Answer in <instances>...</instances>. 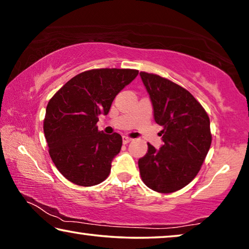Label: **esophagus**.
<instances>
[{
	"mask_svg": "<svg viewBox=\"0 0 249 249\" xmlns=\"http://www.w3.org/2000/svg\"><path fill=\"white\" fill-rule=\"evenodd\" d=\"M129 142H132V138H129L127 136H123V144H128Z\"/></svg>",
	"mask_w": 249,
	"mask_h": 249,
	"instance_id": "1",
	"label": "esophagus"
}]
</instances>
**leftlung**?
Segmentation results:
<instances>
[{
  "mask_svg": "<svg viewBox=\"0 0 249 249\" xmlns=\"http://www.w3.org/2000/svg\"><path fill=\"white\" fill-rule=\"evenodd\" d=\"M153 104L155 122L162 126V145L138 160L142 180L160 193L178 191L195 179L210 149V119L190 92L160 75L141 72Z\"/></svg>",
  "mask_w": 249,
  "mask_h": 249,
  "instance_id": "8db88e82",
  "label": "left lung"
}]
</instances>
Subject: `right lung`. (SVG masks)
I'll list each match as a JSON object with an SVG mask.
<instances>
[{
	"mask_svg": "<svg viewBox=\"0 0 249 249\" xmlns=\"http://www.w3.org/2000/svg\"><path fill=\"white\" fill-rule=\"evenodd\" d=\"M133 69H93L70 79L48 102L44 133L49 155L70 182L91 187L107 178L122 136L99 132L100 114L137 77Z\"/></svg>",
	"mask_w": 249,
	"mask_h": 249,
	"instance_id": "obj_1",
	"label": "right lung"
}]
</instances>
